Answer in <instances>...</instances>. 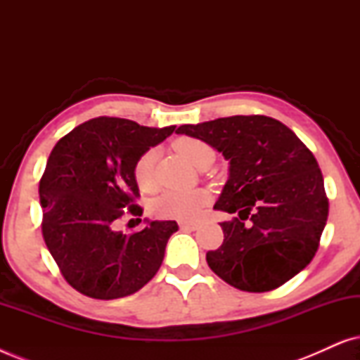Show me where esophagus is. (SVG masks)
Segmentation results:
<instances>
[{
    "label": "esophagus",
    "mask_w": 360,
    "mask_h": 360,
    "mask_svg": "<svg viewBox=\"0 0 360 360\" xmlns=\"http://www.w3.org/2000/svg\"><path fill=\"white\" fill-rule=\"evenodd\" d=\"M179 226H180L181 231H195V229H198V224H196V223H185V221H181V223H179Z\"/></svg>",
    "instance_id": "1"
}]
</instances>
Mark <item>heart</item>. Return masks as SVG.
I'll list each match as a JSON object with an SVG mask.
<instances>
[{"mask_svg":"<svg viewBox=\"0 0 360 360\" xmlns=\"http://www.w3.org/2000/svg\"><path fill=\"white\" fill-rule=\"evenodd\" d=\"M174 149L184 157L191 165H198L201 157L206 152H213L203 141L193 139V137H180L174 142ZM154 150H147L136 160L132 175L137 186L141 190H150L154 186ZM208 203V195L201 190L190 191H165L152 203V211L155 216L165 219H180V221H195L203 213L205 206Z\"/></svg>","mask_w":360,"mask_h":360,"instance_id":"heart-1","label":"heart"}]
</instances>
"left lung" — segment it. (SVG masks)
Wrapping results in <instances>:
<instances>
[{
    "label": "left lung",
    "instance_id": "obj_1",
    "mask_svg": "<svg viewBox=\"0 0 360 360\" xmlns=\"http://www.w3.org/2000/svg\"><path fill=\"white\" fill-rule=\"evenodd\" d=\"M175 132L206 142L229 160L214 210L238 218L221 223L224 240L206 254L210 269L254 293L302 272L316 254L329 211L311 150L282 122L259 115L184 124Z\"/></svg>",
    "mask_w": 360,
    "mask_h": 360
}]
</instances>
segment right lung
Masks as SVG:
<instances>
[{
	"instance_id": "add662e5",
	"label": "right lung",
	"mask_w": 360,
	"mask_h": 360,
	"mask_svg": "<svg viewBox=\"0 0 360 360\" xmlns=\"http://www.w3.org/2000/svg\"><path fill=\"white\" fill-rule=\"evenodd\" d=\"M174 131L101 116L72 129L49 155L39 184L42 236L63 278L86 297H127L160 269L175 221H147L132 234L115 224L124 210L142 214L132 169Z\"/></svg>"
}]
</instances>
